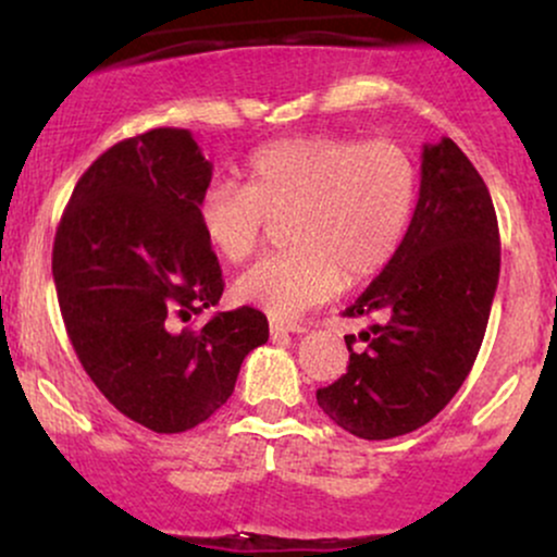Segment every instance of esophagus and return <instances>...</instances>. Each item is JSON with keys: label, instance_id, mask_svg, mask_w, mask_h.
I'll list each match as a JSON object with an SVG mask.
<instances>
[{"label": "esophagus", "instance_id": "esophagus-1", "mask_svg": "<svg viewBox=\"0 0 557 557\" xmlns=\"http://www.w3.org/2000/svg\"><path fill=\"white\" fill-rule=\"evenodd\" d=\"M270 330H272V335H287V332H306L304 324L285 322V319H272Z\"/></svg>", "mask_w": 557, "mask_h": 557}]
</instances>
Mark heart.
Returning <instances> with one entry per match:
<instances>
[{
	"label": "heart",
	"mask_w": 557,
	"mask_h": 557,
	"mask_svg": "<svg viewBox=\"0 0 557 557\" xmlns=\"http://www.w3.org/2000/svg\"><path fill=\"white\" fill-rule=\"evenodd\" d=\"M248 183H212L198 227L230 264L257 253L272 220L287 216V251L257 261L235 283L243 304L293 319L348 283L380 274L400 251L417 212L419 172L393 140L296 136L248 159Z\"/></svg>",
	"instance_id": "b5f03b06"
}]
</instances>
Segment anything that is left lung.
I'll list each match as a JSON object with an SVG mask.
<instances>
[{
  "label": "left lung",
  "instance_id": "1",
  "mask_svg": "<svg viewBox=\"0 0 557 557\" xmlns=\"http://www.w3.org/2000/svg\"><path fill=\"white\" fill-rule=\"evenodd\" d=\"M500 277V233L487 185L443 138L421 149L417 212L400 251L356 298L348 317L385 322L345 337L348 372L317 389L345 432L389 440L432 421L450 403L482 348Z\"/></svg>",
  "mask_w": 557,
  "mask_h": 557
}]
</instances>
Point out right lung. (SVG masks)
I'll return each instance as SVG.
<instances>
[{
	"instance_id": "right-lung-1",
	"label": "right lung",
	"mask_w": 557,
	"mask_h": 557,
	"mask_svg": "<svg viewBox=\"0 0 557 557\" xmlns=\"http://www.w3.org/2000/svg\"><path fill=\"white\" fill-rule=\"evenodd\" d=\"M209 183L212 162L190 131L154 127L83 172L54 238L57 298L83 369L120 413L159 434L225 406L243 359L270 337L251 306L181 327L225 290L196 214Z\"/></svg>"
}]
</instances>
